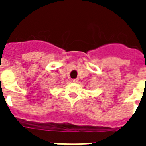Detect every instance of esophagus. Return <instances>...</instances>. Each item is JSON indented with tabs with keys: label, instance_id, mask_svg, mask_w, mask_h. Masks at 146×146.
<instances>
[{
	"label": "esophagus",
	"instance_id": "34e87169",
	"mask_svg": "<svg viewBox=\"0 0 146 146\" xmlns=\"http://www.w3.org/2000/svg\"><path fill=\"white\" fill-rule=\"evenodd\" d=\"M78 78H75V79H73V82H78Z\"/></svg>",
	"mask_w": 146,
	"mask_h": 146
}]
</instances>
